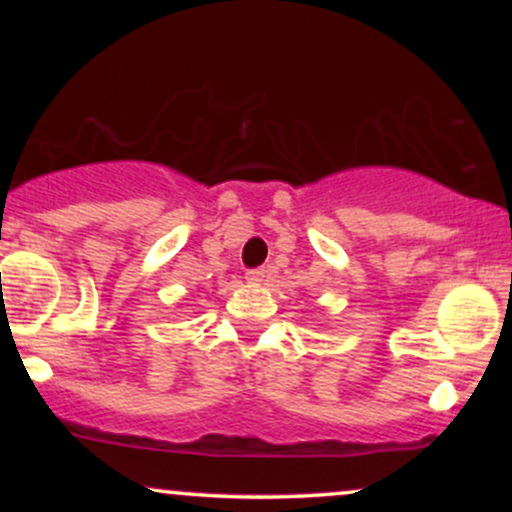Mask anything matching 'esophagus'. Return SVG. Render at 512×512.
I'll list each match as a JSON object with an SVG mask.
<instances>
[{
	"label": "esophagus",
	"mask_w": 512,
	"mask_h": 512,
	"mask_svg": "<svg viewBox=\"0 0 512 512\" xmlns=\"http://www.w3.org/2000/svg\"><path fill=\"white\" fill-rule=\"evenodd\" d=\"M267 279V269H250L248 274H245V281H248V284H262V281Z\"/></svg>",
	"instance_id": "obj_1"
}]
</instances>
